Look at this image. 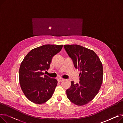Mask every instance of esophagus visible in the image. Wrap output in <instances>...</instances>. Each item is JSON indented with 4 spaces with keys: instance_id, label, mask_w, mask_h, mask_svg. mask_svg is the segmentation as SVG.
Wrapping results in <instances>:
<instances>
[{
    "instance_id": "1",
    "label": "esophagus",
    "mask_w": 123,
    "mask_h": 123,
    "mask_svg": "<svg viewBox=\"0 0 123 123\" xmlns=\"http://www.w3.org/2000/svg\"><path fill=\"white\" fill-rule=\"evenodd\" d=\"M57 80H58V82H61L62 81H63L64 80V79H61V78H58V79H57Z\"/></svg>"
}]
</instances>
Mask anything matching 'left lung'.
Instances as JSON below:
<instances>
[{
    "label": "left lung",
    "mask_w": 123,
    "mask_h": 123,
    "mask_svg": "<svg viewBox=\"0 0 123 123\" xmlns=\"http://www.w3.org/2000/svg\"><path fill=\"white\" fill-rule=\"evenodd\" d=\"M74 66L80 70V81L66 90L69 100L78 106L91 101L98 94L102 84L103 69L99 57L92 50L78 45H64Z\"/></svg>",
    "instance_id": "8db88e82"
}]
</instances>
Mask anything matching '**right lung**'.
<instances>
[{"instance_id": "right-lung-1", "label": "right lung", "mask_w": 123, "mask_h": 123, "mask_svg": "<svg viewBox=\"0 0 123 123\" xmlns=\"http://www.w3.org/2000/svg\"><path fill=\"white\" fill-rule=\"evenodd\" d=\"M63 45H44L31 50L26 55L19 68V83L27 98L41 104L52 96L57 81L44 75L48 70L53 57L61 50Z\"/></svg>"}]
</instances>
